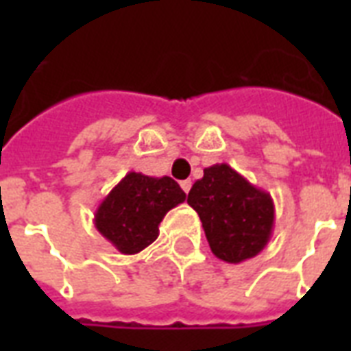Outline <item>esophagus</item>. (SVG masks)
<instances>
[{"instance_id":"1","label":"esophagus","mask_w":351,"mask_h":351,"mask_svg":"<svg viewBox=\"0 0 351 351\" xmlns=\"http://www.w3.org/2000/svg\"><path fill=\"white\" fill-rule=\"evenodd\" d=\"M180 187L186 193H189V189H191V180H182L180 182Z\"/></svg>"}]
</instances>
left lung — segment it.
Wrapping results in <instances>:
<instances>
[{
	"instance_id": "left-lung-1",
	"label": "left lung",
	"mask_w": 351,
	"mask_h": 351,
	"mask_svg": "<svg viewBox=\"0 0 351 351\" xmlns=\"http://www.w3.org/2000/svg\"><path fill=\"white\" fill-rule=\"evenodd\" d=\"M202 220L204 233L217 258L239 264L261 253L271 239L275 206L269 193L245 180L228 164L204 169L187 195Z\"/></svg>"
}]
</instances>
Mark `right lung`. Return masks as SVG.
<instances>
[{
    "label": "right lung",
    "instance_id": "1",
    "mask_svg": "<svg viewBox=\"0 0 351 351\" xmlns=\"http://www.w3.org/2000/svg\"><path fill=\"white\" fill-rule=\"evenodd\" d=\"M186 200V193L169 176L127 173L95 213V226L123 255H134L158 239L167 211Z\"/></svg>",
    "mask_w": 351,
    "mask_h": 351
}]
</instances>
